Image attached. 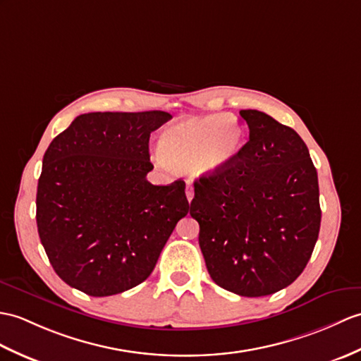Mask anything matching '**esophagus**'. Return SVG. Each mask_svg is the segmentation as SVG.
<instances>
[{
    "label": "esophagus",
    "instance_id": "obj_1",
    "mask_svg": "<svg viewBox=\"0 0 361 361\" xmlns=\"http://www.w3.org/2000/svg\"><path fill=\"white\" fill-rule=\"evenodd\" d=\"M186 197H188L189 203L192 201V198H194V186H192L190 183H188V186H186Z\"/></svg>",
    "mask_w": 361,
    "mask_h": 361
}]
</instances>
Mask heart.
<instances>
[{"mask_svg": "<svg viewBox=\"0 0 361 361\" xmlns=\"http://www.w3.org/2000/svg\"><path fill=\"white\" fill-rule=\"evenodd\" d=\"M245 146V129L226 114L189 118L167 128L160 137L164 160L180 169L211 175L229 166Z\"/></svg>", "mask_w": 361, "mask_h": 361, "instance_id": "b5f03b06", "label": "heart"}]
</instances>
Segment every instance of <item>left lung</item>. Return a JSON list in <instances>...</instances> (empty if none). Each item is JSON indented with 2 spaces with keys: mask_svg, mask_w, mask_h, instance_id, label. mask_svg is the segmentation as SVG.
<instances>
[{
  "mask_svg": "<svg viewBox=\"0 0 361 361\" xmlns=\"http://www.w3.org/2000/svg\"><path fill=\"white\" fill-rule=\"evenodd\" d=\"M249 141L223 171L195 180L190 216L207 272L241 297H264L303 272L320 232L317 169L298 133L240 111Z\"/></svg>",
  "mask_w": 361,
  "mask_h": 361,
  "instance_id": "1",
  "label": "left lung"
}]
</instances>
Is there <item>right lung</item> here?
<instances>
[{
  "label": "right lung",
  "instance_id": "right-lung-1",
  "mask_svg": "<svg viewBox=\"0 0 361 361\" xmlns=\"http://www.w3.org/2000/svg\"><path fill=\"white\" fill-rule=\"evenodd\" d=\"M163 111L90 112L50 142L37 190L41 245L60 279L92 297L135 288L152 274L189 212L186 183L154 186L150 132Z\"/></svg>",
  "mask_w": 361,
  "mask_h": 361
}]
</instances>
